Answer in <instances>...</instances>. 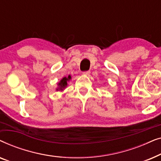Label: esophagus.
<instances>
[{
  "label": "esophagus",
  "instance_id": "obj_1",
  "mask_svg": "<svg viewBox=\"0 0 161 161\" xmlns=\"http://www.w3.org/2000/svg\"><path fill=\"white\" fill-rule=\"evenodd\" d=\"M83 75H86V76H89L90 75V72L89 71L84 72H83Z\"/></svg>",
  "mask_w": 161,
  "mask_h": 161
}]
</instances>
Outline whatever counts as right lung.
Returning <instances> with one entry per match:
<instances>
[{
  "mask_svg": "<svg viewBox=\"0 0 161 161\" xmlns=\"http://www.w3.org/2000/svg\"><path fill=\"white\" fill-rule=\"evenodd\" d=\"M72 79V77L70 75H69L68 76H65V77H63L62 78H61V80L59 81V82L57 83V88L56 89V91L57 92H63L64 90L66 88L67 86V82H69L70 81V80Z\"/></svg>",
  "mask_w": 161,
  "mask_h": 161,
  "instance_id": "right-lung-1",
  "label": "right lung"
}]
</instances>
